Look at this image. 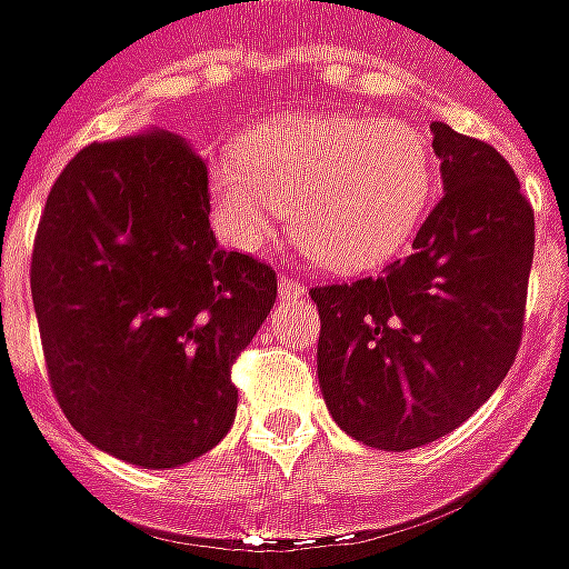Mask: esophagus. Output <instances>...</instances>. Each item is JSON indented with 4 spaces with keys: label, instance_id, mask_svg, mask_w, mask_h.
Segmentation results:
<instances>
[{
    "label": "esophagus",
    "instance_id": "1",
    "mask_svg": "<svg viewBox=\"0 0 569 569\" xmlns=\"http://www.w3.org/2000/svg\"><path fill=\"white\" fill-rule=\"evenodd\" d=\"M305 292H308L305 280H298L292 273H283V277H280V296L283 298H301Z\"/></svg>",
    "mask_w": 569,
    "mask_h": 569
}]
</instances>
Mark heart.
Returning a JSON list of instances; mask_svg holds the SVG:
<instances>
[{
    "label": "heart",
    "instance_id": "obj_1",
    "mask_svg": "<svg viewBox=\"0 0 569 569\" xmlns=\"http://www.w3.org/2000/svg\"><path fill=\"white\" fill-rule=\"evenodd\" d=\"M436 191V154L399 118H305L277 124L210 163V194L240 247L289 231L310 259L359 271L415 234Z\"/></svg>",
    "mask_w": 569,
    "mask_h": 569
}]
</instances>
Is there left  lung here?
<instances>
[{
	"label": "left lung",
	"mask_w": 569,
	"mask_h": 569,
	"mask_svg": "<svg viewBox=\"0 0 569 569\" xmlns=\"http://www.w3.org/2000/svg\"><path fill=\"white\" fill-rule=\"evenodd\" d=\"M445 194L411 256L378 277L310 289L317 375L338 427L408 451L448 436L512 369L533 264V207L488 142L432 124Z\"/></svg>",
	"instance_id": "obj_1"
}]
</instances>
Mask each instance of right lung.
<instances>
[{"instance_id":"add662e5","label":"right lung","mask_w":569,"mask_h":569,"mask_svg":"<svg viewBox=\"0 0 569 569\" xmlns=\"http://www.w3.org/2000/svg\"><path fill=\"white\" fill-rule=\"evenodd\" d=\"M57 406L118 460L170 469L224 439L237 357L277 298L210 231L207 161L158 128L91 142L48 191L30 261Z\"/></svg>"}]
</instances>
